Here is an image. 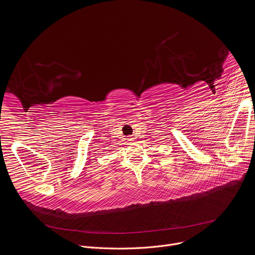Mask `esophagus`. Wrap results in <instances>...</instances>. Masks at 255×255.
I'll list each match as a JSON object with an SVG mask.
<instances>
[{"label": "esophagus", "mask_w": 255, "mask_h": 255, "mask_svg": "<svg viewBox=\"0 0 255 255\" xmlns=\"http://www.w3.org/2000/svg\"><path fill=\"white\" fill-rule=\"evenodd\" d=\"M127 140L129 141V142H132V141H134L135 140V138H134V136H132V135H130L128 138H127Z\"/></svg>", "instance_id": "obj_1"}]
</instances>
